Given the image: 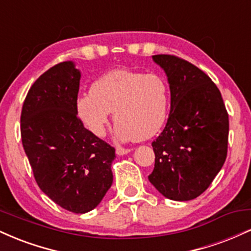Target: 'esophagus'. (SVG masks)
<instances>
[{
    "label": "esophagus",
    "instance_id": "34e87169",
    "mask_svg": "<svg viewBox=\"0 0 251 251\" xmlns=\"http://www.w3.org/2000/svg\"><path fill=\"white\" fill-rule=\"evenodd\" d=\"M117 154L118 155H124V154H127L131 152V149H124V148H117L116 150Z\"/></svg>",
    "mask_w": 251,
    "mask_h": 251
}]
</instances>
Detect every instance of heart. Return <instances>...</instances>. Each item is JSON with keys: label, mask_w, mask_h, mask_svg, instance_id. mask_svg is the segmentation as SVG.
I'll use <instances>...</instances> for the list:
<instances>
[{"label": "heart", "mask_w": 251, "mask_h": 251, "mask_svg": "<svg viewBox=\"0 0 251 251\" xmlns=\"http://www.w3.org/2000/svg\"><path fill=\"white\" fill-rule=\"evenodd\" d=\"M170 87L159 73L114 70L93 82L89 93L77 98L76 109L88 129L102 137L114 111L120 140L149 139L168 118Z\"/></svg>", "instance_id": "b5f03b06"}]
</instances>
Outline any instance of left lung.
Listing matches in <instances>:
<instances>
[{
	"mask_svg": "<svg viewBox=\"0 0 251 251\" xmlns=\"http://www.w3.org/2000/svg\"><path fill=\"white\" fill-rule=\"evenodd\" d=\"M152 59L168 76L171 107L152 143L155 159L149 180L169 200L191 201L209 188L226 162L229 116L220 89L203 71L175 55Z\"/></svg>",
	"mask_w": 251,
	"mask_h": 251,
	"instance_id": "left-lung-1",
	"label": "left lung"
}]
</instances>
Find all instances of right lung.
Here are the masks:
<instances>
[{
    "label": "right lung",
    "instance_id": "obj_1",
    "mask_svg": "<svg viewBox=\"0 0 251 251\" xmlns=\"http://www.w3.org/2000/svg\"><path fill=\"white\" fill-rule=\"evenodd\" d=\"M80 77L74 62L65 61L33 83L22 106L21 138L43 194L68 211L85 214L111 188L116 150L77 118Z\"/></svg>",
    "mask_w": 251,
    "mask_h": 251
}]
</instances>
